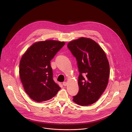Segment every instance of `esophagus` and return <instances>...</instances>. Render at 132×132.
<instances>
[{"instance_id": "34e87169", "label": "esophagus", "mask_w": 132, "mask_h": 132, "mask_svg": "<svg viewBox=\"0 0 132 132\" xmlns=\"http://www.w3.org/2000/svg\"><path fill=\"white\" fill-rule=\"evenodd\" d=\"M63 85L64 86H66L67 85V82H63Z\"/></svg>"}]
</instances>
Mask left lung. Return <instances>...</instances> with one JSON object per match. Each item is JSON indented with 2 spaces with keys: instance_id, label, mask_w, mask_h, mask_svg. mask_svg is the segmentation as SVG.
I'll return each mask as SVG.
<instances>
[{
  "instance_id": "1",
  "label": "left lung",
  "mask_w": 132,
  "mask_h": 132,
  "mask_svg": "<svg viewBox=\"0 0 132 132\" xmlns=\"http://www.w3.org/2000/svg\"><path fill=\"white\" fill-rule=\"evenodd\" d=\"M67 47L76 59L79 75L77 95L72 101L87 106L96 102L107 86L110 66L106 56L95 41L86 37L70 42Z\"/></svg>"
}]
</instances>
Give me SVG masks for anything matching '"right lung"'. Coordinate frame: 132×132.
<instances>
[{
    "instance_id": "obj_1",
    "label": "right lung",
    "mask_w": 132,
    "mask_h": 132,
    "mask_svg": "<svg viewBox=\"0 0 132 132\" xmlns=\"http://www.w3.org/2000/svg\"><path fill=\"white\" fill-rule=\"evenodd\" d=\"M65 44L54 40L36 42L22 56L19 64L21 81L25 91L34 101L48 100L60 90L53 80L50 63Z\"/></svg>"
}]
</instances>
